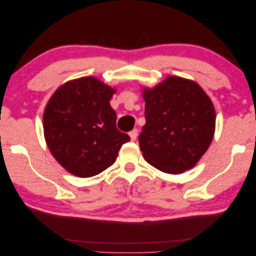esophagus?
Instances as JSON below:
<instances>
[{
  "label": "esophagus",
  "instance_id": "34e87169",
  "mask_svg": "<svg viewBox=\"0 0 256 256\" xmlns=\"http://www.w3.org/2000/svg\"><path fill=\"white\" fill-rule=\"evenodd\" d=\"M137 135H138V130H137V129H132V130L130 132H129V136H130V140H136Z\"/></svg>",
  "mask_w": 256,
  "mask_h": 256
}]
</instances>
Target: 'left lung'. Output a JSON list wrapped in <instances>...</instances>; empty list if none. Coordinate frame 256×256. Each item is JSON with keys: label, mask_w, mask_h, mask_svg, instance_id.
Wrapping results in <instances>:
<instances>
[{"label": "left lung", "mask_w": 256, "mask_h": 256, "mask_svg": "<svg viewBox=\"0 0 256 256\" xmlns=\"http://www.w3.org/2000/svg\"><path fill=\"white\" fill-rule=\"evenodd\" d=\"M145 119L140 148L150 166L166 174H182L206 152L216 130V110L198 84L168 77L144 88Z\"/></svg>", "instance_id": "obj_1"}]
</instances>
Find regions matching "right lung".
Listing matches in <instances>:
<instances>
[{"instance_id":"1","label":"right lung","mask_w":256,"mask_h":256,"mask_svg":"<svg viewBox=\"0 0 256 256\" xmlns=\"http://www.w3.org/2000/svg\"><path fill=\"white\" fill-rule=\"evenodd\" d=\"M116 90L95 77L66 82L46 104L43 127L52 156L77 177H93L114 163L130 140L116 127L110 106Z\"/></svg>"}]
</instances>
